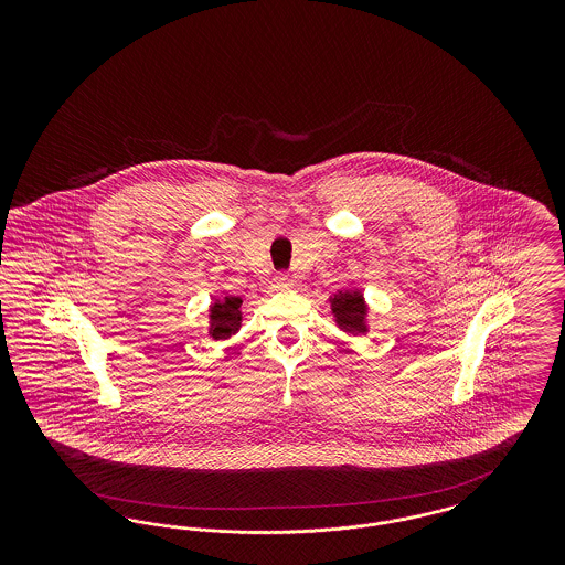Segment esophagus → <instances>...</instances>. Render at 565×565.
<instances>
[{
	"label": "esophagus",
	"mask_w": 565,
	"mask_h": 565,
	"mask_svg": "<svg viewBox=\"0 0 565 565\" xmlns=\"http://www.w3.org/2000/svg\"><path fill=\"white\" fill-rule=\"evenodd\" d=\"M290 284H292V281H290V277H288L286 273H279V275L273 277V288H275V290H288Z\"/></svg>",
	"instance_id": "obj_1"
}]
</instances>
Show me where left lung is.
<instances>
[{"label":"left lung","mask_w":565,"mask_h":565,"mask_svg":"<svg viewBox=\"0 0 565 565\" xmlns=\"http://www.w3.org/2000/svg\"><path fill=\"white\" fill-rule=\"evenodd\" d=\"M330 313L334 326L345 334V337H358L371 330V309L364 298L362 288H341L334 295L330 296Z\"/></svg>","instance_id":"8db88e82"}]
</instances>
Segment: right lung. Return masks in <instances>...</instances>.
I'll return each instance as SVG.
<instances>
[{"instance_id": "right-lung-1", "label": "right lung", "mask_w": 565, "mask_h": 565, "mask_svg": "<svg viewBox=\"0 0 565 565\" xmlns=\"http://www.w3.org/2000/svg\"><path fill=\"white\" fill-rule=\"evenodd\" d=\"M242 302L239 296L212 298L207 309V337L215 341H226L235 337L243 322Z\"/></svg>"}]
</instances>
